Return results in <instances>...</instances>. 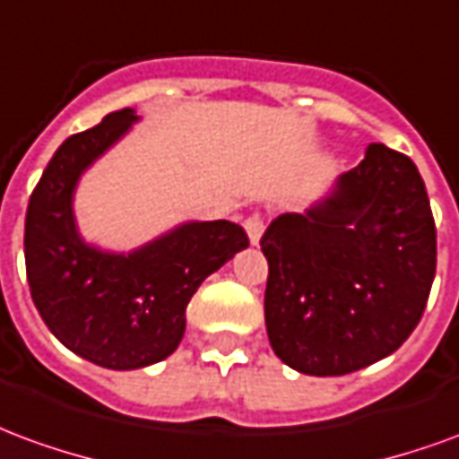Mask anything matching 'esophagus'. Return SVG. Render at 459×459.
<instances>
[{"mask_svg":"<svg viewBox=\"0 0 459 459\" xmlns=\"http://www.w3.org/2000/svg\"><path fill=\"white\" fill-rule=\"evenodd\" d=\"M263 230H265V223L260 219L258 213H253L248 221H246V233H248V238L253 246H258L260 236H263Z\"/></svg>","mask_w":459,"mask_h":459,"instance_id":"obj_1","label":"esophagus"}]
</instances>
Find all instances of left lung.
<instances>
[{
	"instance_id": "1",
	"label": "left lung",
	"mask_w": 459,
	"mask_h": 459,
	"mask_svg": "<svg viewBox=\"0 0 459 459\" xmlns=\"http://www.w3.org/2000/svg\"><path fill=\"white\" fill-rule=\"evenodd\" d=\"M273 351L309 376H344L394 354L423 317L435 278V221L418 167L368 144L305 213L260 238Z\"/></svg>"
}]
</instances>
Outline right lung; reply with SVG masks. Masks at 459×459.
<instances>
[{"label":"right lung","instance_id":"1","mask_svg":"<svg viewBox=\"0 0 459 459\" xmlns=\"http://www.w3.org/2000/svg\"><path fill=\"white\" fill-rule=\"evenodd\" d=\"M137 120L125 108L71 134L36 184L24 226L26 280L46 327L74 354L115 371L167 359L184 337L186 305L201 282L248 248L246 230L230 221H189L132 253L81 238L78 179Z\"/></svg>","mask_w":459,"mask_h":459}]
</instances>
